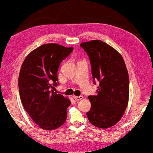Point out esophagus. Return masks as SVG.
I'll list each match as a JSON object with an SVG mask.
<instances>
[{
	"label": "esophagus",
	"instance_id": "34e87169",
	"mask_svg": "<svg viewBox=\"0 0 153 153\" xmlns=\"http://www.w3.org/2000/svg\"><path fill=\"white\" fill-rule=\"evenodd\" d=\"M73 97H74V99L76 100V101H79V100L83 99V96L82 95H80V96H73Z\"/></svg>",
	"mask_w": 153,
	"mask_h": 153
}]
</instances>
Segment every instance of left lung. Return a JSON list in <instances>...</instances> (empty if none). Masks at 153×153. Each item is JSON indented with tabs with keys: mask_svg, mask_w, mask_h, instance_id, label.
Returning <instances> with one entry per match:
<instances>
[{
	"mask_svg": "<svg viewBox=\"0 0 153 153\" xmlns=\"http://www.w3.org/2000/svg\"><path fill=\"white\" fill-rule=\"evenodd\" d=\"M88 56L93 83L99 81L97 95H90V123L98 128H108L122 118L129 101V74L122 56L99 39L81 43Z\"/></svg>",
	"mask_w": 153,
	"mask_h": 153,
	"instance_id": "1",
	"label": "left lung"
}]
</instances>
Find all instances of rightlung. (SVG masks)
I'll use <instances>...</instances> for the list:
<instances>
[{
    "mask_svg": "<svg viewBox=\"0 0 153 153\" xmlns=\"http://www.w3.org/2000/svg\"><path fill=\"white\" fill-rule=\"evenodd\" d=\"M58 44L43 45L25 58L19 76V90L23 106L40 128L53 130L67 118L68 98L53 91L58 84V70L73 51Z\"/></svg>",
    "mask_w": 153,
    "mask_h": 153,
    "instance_id": "obj_1",
    "label": "right lung"
}]
</instances>
